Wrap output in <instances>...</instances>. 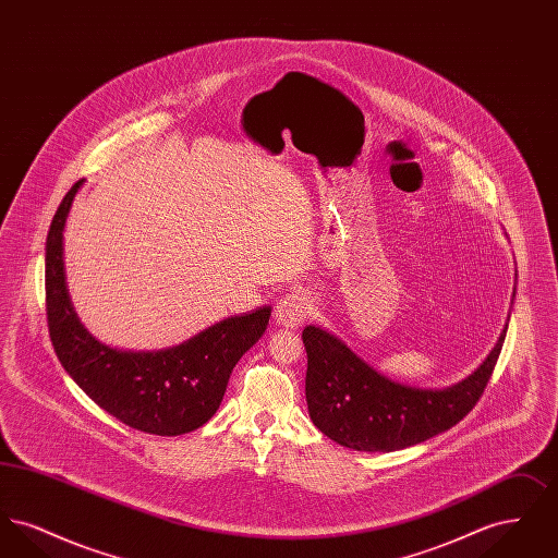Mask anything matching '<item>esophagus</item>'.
Listing matches in <instances>:
<instances>
[{"instance_id":"esophagus-1","label":"esophagus","mask_w":558,"mask_h":558,"mask_svg":"<svg viewBox=\"0 0 558 558\" xmlns=\"http://www.w3.org/2000/svg\"><path fill=\"white\" fill-rule=\"evenodd\" d=\"M307 314H310V303L301 292H291L282 296L274 310V318L278 322V326H284V328H296Z\"/></svg>"}]
</instances>
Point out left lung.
I'll use <instances>...</instances> for the list:
<instances>
[{
  "mask_svg": "<svg viewBox=\"0 0 558 558\" xmlns=\"http://www.w3.org/2000/svg\"><path fill=\"white\" fill-rule=\"evenodd\" d=\"M506 328L508 324L473 374L446 389H418L383 376L341 339L307 326L303 345L310 416L326 437L351 450L396 451L423 444L475 408L502 351Z\"/></svg>",
  "mask_w": 558,
  "mask_h": 558,
  "instance_id": "left-lung-1",
  "label": "left lung"
}]
</instances>
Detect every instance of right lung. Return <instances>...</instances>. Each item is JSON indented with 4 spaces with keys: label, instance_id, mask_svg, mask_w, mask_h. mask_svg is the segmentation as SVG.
I'll list each match as a JSON object with an SVG mask.
<instances>
[{
    "label": "right lung",
    "instance_id": "obj_1",
    "mask_svg": "<svg viewBox=\"0 0 558 558\" xmlns=\"http://www.w3.org/2000/svg\"><path fill=\"white\" fill-rule=\"evenodd\" d=\"M83 180L66 192L46 240V312L53 351L81 389L123 425L184 435L211 421L240 357L266 332L271 307L221 319L160 351L100 343L77 318L64 280L62 232Z\"/></svg>",
    "mask_w": 558,
    "mask_h": 558
}]
</instances>
